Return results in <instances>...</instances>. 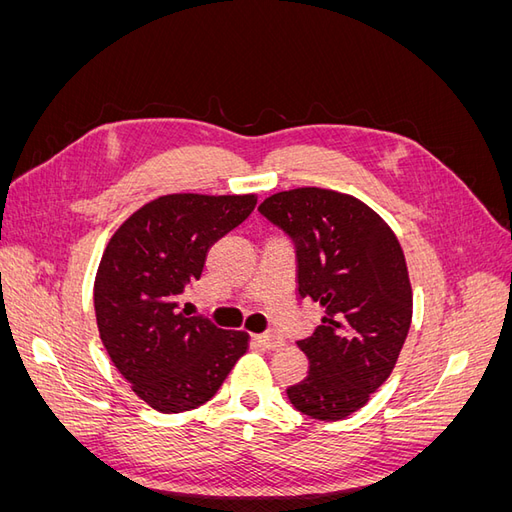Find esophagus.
<instances>
[{
    "mask_svg": "<svg viewBox=\"0 0 512 512\" xmlns=\"http://www.w3.org/2000/svg\"><path fill=\"white\" fill-rule=\"evenodd\" d=\"M256 342H258L262 348H267V350H280V348L284 346V339H282L280 335H275V333L256 335Z\"/></svg>",
    "mask_w": 512,
    "mask_h": 512,
    "instance_id": "esophagus-1",
    "label": "esophagus"
}]
</instances>
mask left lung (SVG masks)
<instances>
[{"label": "left lung", "instance_id": "left-lung-1", "mask_svg": "<svg viewBox=\"0 0 512 512\" xmlns=\"http://www.w3.org/2000/svg\"><path fill=\"white\" fill-rule=\"evenodd\" d=\"M260 215L294 245L297 297L322 305L316 331L299 339L307 376L286 389L318 421H342L391 376L412 320L406 258L378 213L348 194L299 188L269 196Z\"/></svg>", "mask_w": 512, "mask_h": 512}]
</instances>
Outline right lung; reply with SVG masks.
Listing matches in <instances>:
<instances>
[{
  "mask_svg": "<svg viewBox=\"0 0 512 512\" xmlns=\"http://www.w3.org/2000/svg\"><path fill=\"white\" fill-rule=\"evenodd\" d=\"M256 196L170 194L132 213L108 241L94 286L102 344L145 404L194 410L218 393L247 335L181 309L207 254L250 218Z\"/></svg>",
  "mask_w": 512,
  "mask_h": 512,
  "instance_id": "obj_1",
  "label": "right lung"
}]
</instances>
